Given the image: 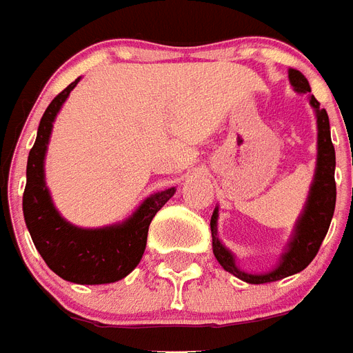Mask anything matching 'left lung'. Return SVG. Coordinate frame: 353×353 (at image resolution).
<instances>
[{
    "instance_id": "1",
    "label": "left lung",
    "mask_w": 353,
    "mask_h": 353,
    "mask_svg": "<svg viewBox=\"0 0 353 353\" xmlns=\"http://www.w3.org/2000/svg\"><path fill=\"white\" fill-rule=\"evenodd\" d=\"M288 79L292 83L296 92H311L309 81L303 74L290 68ZM312 110L316 111L318 124V156H316V171L312 180L309 197H307L305 208L296 221L294 234L288 242V249L281 255L279 266L274 268L266 274H248L236 266L234 255L217 238V208L212 214L210 229H212V249L216 255L217 262L223 266L225 272H229L238 279L251 283V285H262V283H272L283 277L294 275L305 270L316 256L318 249L324 242L327 229H330L331 217L335 212V199H337V186H335V148L331 143L330 132V117L327 111L320 108L316 98L309 94Z\"/></svg>"
}]
</instances>
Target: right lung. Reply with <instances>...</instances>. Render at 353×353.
<instances>
[{"instance_id":"obj_1","label":"right lung","mask_w":353,"mask_h":353,"mask_svg":"<svg viewBox=\"0 0 353 353\" xmlns=\"http://www.w3.org/2000/svg\"><path fill=\"white\" fill-rule=\"evenodd\" d=\"M78 81L79 78L61 91L42 115L37 141L29 150L23 217L37 251L52 272L70 283L104 285L123 279L139 264L148 225L176 190L169 188L150 195L126 221L102 229H81L61 217L44 182V156L55 117Z\"/></svg>"}]
</instances>
